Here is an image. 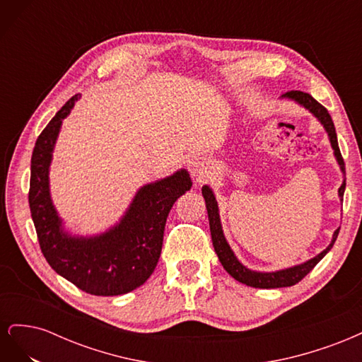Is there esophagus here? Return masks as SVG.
I'll return each instance as SVG.
<instances>
[{
	"mask_svg": "<svg viewBox=\"0 0 362 362\" xmlns=\"http://www.w3.org/2000/svg\"><path fill=\"white\" fill-rule=\"evenodd\" d=\"M213 172H214L213 163L205 157H194L190 161V173H192L193 178L205 180V178L210 177Z\"/></svg>",
	"mask_w": 362,
	"mask_h": 362,
	"instance_id": "1",
	"label": "esophagus"
}]
</instances>
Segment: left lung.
<instances>
[{"label": "left lung", "mask_w": 362, "mask_h": 362, "mask_svg": "<svg viewBox=\"0 0 362 362\" xmlns=\"http://www.w3.org/2000/svg\"><path fill=\"white\" fill-rule=\"evenodd\" d=\"M281 100H287L293 101L298 105L303 107L305 110H308L317 120H319L320 125L325 128L327 139L331 141V146L334 149V157L338 163V168L343 173V182L338 189V198L343 202V194L346 190V168H344V161L341 157V152H339L338 148V140H337V133H335V127L332 122L331 115L327 113L326 108L317 103L314 98L310 93H303L299 90H291L284 93L281 96ZM202 196L205 199V206H206V213H208V221H210V231H211V240H213V246L216 254L218 257V261L223 266V269L231 275L235 281L245 284V286L254 287V288H279V287H291L294 284H298L300 279H303L308 273L317 266L327 252H329L335 243V240L338 237L339 228L335 229L332 234L331 243L327 245L325 250H322L320 254H317L315 257L306 259L300 264H296L291 267L286 269H279V270H272V272H259V270H252L246 267L242 261H240L234 250L229 246L228 240L223 234V228L221 222V214H218V204L216 201V194L210 185H204L202 187Z\"/></svg>", "instance_id": "1"}]
</instances>
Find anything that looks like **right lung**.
<instances>
[{
    "instance_id": "obj_1",
    "label": "right lung",
    "mask_w": 362,
    "mask_h": 362,
    "mask_svg": "<svg viewBox=\"0 0 362 362\" xmlns=\"http://www.w3.org/2000/svg\"><path fill=\"white\" fill-rule=\"evenodd\" d=\"M80 96H72L36 140L31 156L30 211L42 254L56 273L89 294H125L144 286L154 272L170 208L190 190L192 180L187 169L181 168L141 185L115 225L98 234H74L52 202L49 168L63 119Z\"/></svg>"
}]
</instances>
